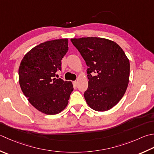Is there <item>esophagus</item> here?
Masks as SVG:
<instances>
[{
	"mask_svg": "<svg viewBox=\"0 0 154 154\" xmlns=\"http://www.w3.org/2000/svg\"><path fill=\"white\" fill-rule=\"evenodd\" d=\"M77 82L76 81H73V85L74 86H76L77 85Z\"/></svg>",
	"mask_w": 154,
	"mask_h": 154,
	"instance_id": "1",
	"label": "esophagus"
}]
</instances>
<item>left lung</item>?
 I'll return each mask as SVG.
<instances>
[{
    "instance_id": "left-lung-1",
    "label": "left lung",
    "mask_w": 154,
    "mask_h": 154,
    "mask_svg": "<svg viewBox=\"0 0 154 154\" xmlns=\"http://www.w3.org/2000/svg\"><path fill=\"white\" fill-rule=\"evenodd\" d=\"M88 68V88L84 93L87 105L95 111L111 109L127 89L130 65L124 51L116 42L99 37L71 38ZM96 73L92 76L91 73Z\"/></svg>"
}]
</instances>
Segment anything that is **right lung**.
I'll list each match as a JSON object with an SVG mask.
<instances>
[{
  "label": "right lung",
  "mask_w": 154,
  "mask_h": 154,
  "mask_svg": "<svg viewBox=\"0 0 154 154\" xmlns=\"http://www.w3.org/2000/svg\"><path fill=\"white\" fill-rule=\"evenodd\" d=\"M68 49L67 38L46 41L33 47L20 62L21 90L33 107L47 115L64 109L73 91L71 81L55 78L56 72L61 70V60Z\"/></svg>",
  "instance_id": "right-lung-1"
}]
</instances>
